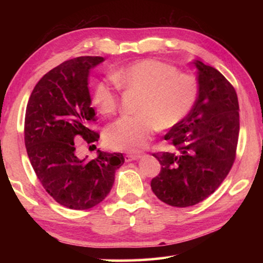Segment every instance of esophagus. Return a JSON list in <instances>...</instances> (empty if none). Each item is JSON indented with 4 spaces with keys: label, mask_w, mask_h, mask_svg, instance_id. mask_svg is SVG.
Returning a JSON list of instances; mask_svg holds the SVG:
<instances>
[{
    "label": "esophagus",
    "mask_w": 263,
    "mask_h": 263,
    "mask_svg": "<svg viewBox=\"0 0 263 263\" xmlns=\"http://www.w3.org/2000/svg\"><path fill=\"white\" fill-rule=\"evenodd\" d=\"M141 157L139 154H126L125 155V161L126 162H131V161H136V160H139Z\"/></svg>",
    "instance_id": "34e87169"
}]
</instances>
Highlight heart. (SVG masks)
<instances>
[{
  "label": "heart",
  "mask_w": 263,
  "mask_h": 263,
  "mask_svg": "<svg viewBox=\"0 0 263 263\" xmlns=\"http://www.w3.org/2000/svg\"><path fill=\"white\" fill-rule=\"evenodd\" d=\"M119 86L141 92L136 116H124L106 128L105 141L111 148L138 152L144 149L157 128L176 126L190 112L198 86L193 75L176 72L164 62L144 59L114 74ZM92 102L101 114L111 115L118 103L116 89L106 81L94 87Z\"/></svg>",
  "instance_id": "b5f03b06"
}]
</instances>
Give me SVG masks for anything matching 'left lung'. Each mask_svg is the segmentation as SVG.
Wrapping results in <instances>:
<instances>
[{"label":"left lung","instance_id":"8db88e82","mask_svg":"<svg viewBox=\"0 0 263 263\" xmlns=\"http://www.w3.org/2000/svg\"><path fill=\"white\" fill-rule=\"evenodd\" d=\"M198 97L183 121L164 139L175 153L153 154L161 172L151 182L153 193L168 205H195L215 193L235 159L239 103L234 88L219 70L195 60Z\"/></svg>","mask_w":263,"mask_h":263}]
</instances>
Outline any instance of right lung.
Returning <instances> with one entry per match:
<instances>
[{"instance_id": "add662e5", "label": "right lung", "mask_w": 263, "mask_h": 263, "mask_svg": "<svg viewBox=\"0 0 263 263\" xmlns=\"http://www.w3.org/2000/svg\"><path fill=\"white\" fill-rule=\"evenodd\" d=\"M102 57H79L62 62L35 84L25 112L24 139L30 162L44 188L55 201L73 210H87L108 196L122 153L97 149L92 160L80 159L74 139L99 140L89 130L95 121L88 88L89 70Z\"/></svg>"}]
</instances>
